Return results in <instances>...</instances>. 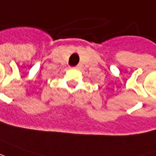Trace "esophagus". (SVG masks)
Instances as JSON below:
<instances>
[{"mask_svg": "<svg viewBox=\"0 0 156 156\" xmlns=\"http://www.w3.org/2000/svg\"><path fill=\"white\" fill-rule=\"evenodd\" d=\"M78 66H75V68H78Z\"/></svg>", "mask_w": 156, "mask_h": 156, "instance_id": "1", "label": "esophagus"}]
</instances>
